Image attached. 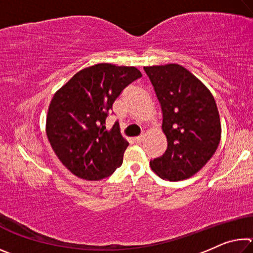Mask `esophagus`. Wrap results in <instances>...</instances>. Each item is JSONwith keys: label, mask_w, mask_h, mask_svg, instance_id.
Segmentation results:
<instances>
[{"label": "esophagus", "mask_w": 253, "mask_h": 253, "mask_svg": "<svg viewBox=\"0 0 253 253\" xmlns=\"http://www.w3.org/2000/svg\"><path fill=\"white\" fill-rule=\"evenodd\" d=\"M144 138H145V135L143 134V135H139V136H137V137H135V140L137 143H142L143 140H144Z\"/></svg>", "instance_id": "esophagus-1"}]
</instances>
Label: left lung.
Returning <instances> with one entry per match:
<instances>
[{
  "label": "left lung",
  "instance_id": "left-lung-1",
  "mask_svg": "<svg viewBox=\"0 0 253 253\" xmlns=\"http://www.w3.org/2000/svg\"><path fill=\"white\" fill-rule=\"evenodd\" d=\"M163 111L168 149L151 161L158 176L182 181L211 160L221 139L220 116L209 89L186 70L169 63L145 67Z\"/></svg>",
  "mask_w": 253,
  "mask_h": 253
}]
</instances>
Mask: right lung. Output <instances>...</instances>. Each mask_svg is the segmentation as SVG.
<instances>
[{
    "label": "right lung",
    "instance_id": "obj_1",
    "mask_svg": "<svg viewBox=\"0 0 253 253\" xmlns=\"http://www.w3.org/2000/svg\"><path fill=\"white\" fill-rule=\"evenodd\" d=\"M140 77L135 67L98 63L79 71L55 92L46 136L55 155L76 176L99 181L123 164L128 142L118 122L106 129V118L124 89Z\"/></svg>",
    "mask_w": 253,
    "mask_h": 253
}]
</instances>
